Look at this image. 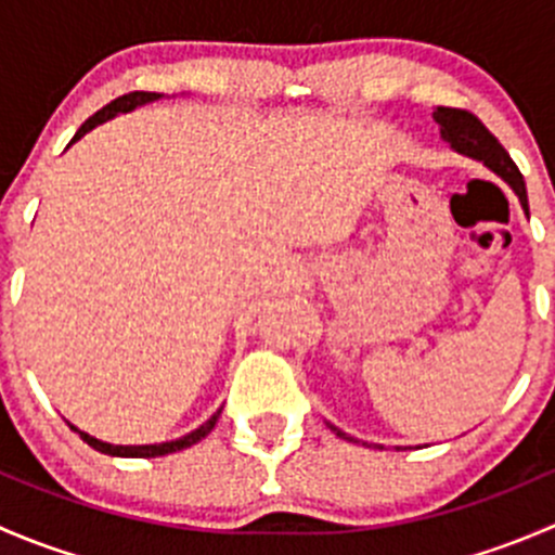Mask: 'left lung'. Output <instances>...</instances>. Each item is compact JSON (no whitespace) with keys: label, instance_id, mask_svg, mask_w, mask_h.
I'll return each instance as SVG.
<instances>
[{"label":"left lung","instance_id":"8db88e82","mask_svg":"<svg viewBox=\"0 0 555 555\" xmlns=\"http://www.w3.org/2000/svg\"><path fill=\"white\" fill-rule=\"evenodd\" d=\"M433 117H435V122L440 126V133H443L446 142H451V147L456 150V153H464V155H469V158L483 160L491 171L500 173V177L505 179L513 190H516V195L520 198V206L529 211L524 173H520L518 166L513 164V158L507 155V150L502 147L500 139H496L494 133H491L489 128H486L483 122L473 115V112L459 109V106H438V109L433 112ZM330 429H333L338 438L354 440V438H349V435L340 433L338 427H333V424H330Z\"/></svg>","mask_w":555,"mask_h":555}]
</instances>
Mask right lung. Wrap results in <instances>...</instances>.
Returning <instances> with one entry per match:
<instances>
[{"label": "right lung", "instance_id": "right-lung-1", "mask_svg": "<svg viewBox=\"0 0 555 555\" xmlns=\"http://www.w3.org/2000/svg\"><path fill=\"white\" fill-rule=\"evenodd\" d=\"M155 99H160V93L133 91V93H126V96H117L115 102H109L106 106H102V109H99L96 115L88 117V120L82 122L80 131L75 133V139H72L69 144H75L77 139L86 137V133L91 131V128H96L99 122H104V120H109V117H115L117 112H128V109H133V106H139V104L155 102ZM217 418H220V411H217L215 416L209 418V422L201 424V427L195 429V433L184 435V438H179V440H171V443H158V446H109V443H102V440L91 438V435H88V433H80V429H77V427H72V429H75V433H80V438L86 440L88 446H93V449L102 451V453H109V456H142L144 459V456H164V453L190 449V446H195V443H198V440H204L206 435H209L211 429H215Z\"/></svg>", "mask_w": 555, "mask_h": 555}]
</instances>
